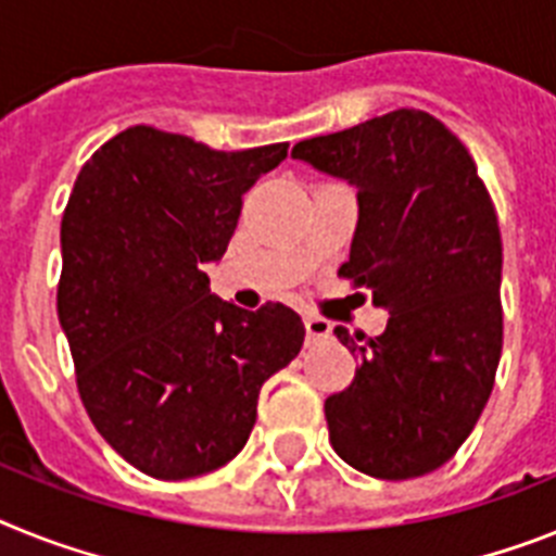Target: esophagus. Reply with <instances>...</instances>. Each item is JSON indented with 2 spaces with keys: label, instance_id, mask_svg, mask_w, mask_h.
<instances>
[{
  "label": "esophagus",
  "instance_id": "obj_1",
  "mask_svg": "<svg viewBox=\"0 0 556 556\" xmlns=\"http://www.w3.org/2000/svg\"><path fill=\"white\" fill-rule=\"evenodd\" d=\"M305 330H307V339H311V342H319V339H328V336L333 333V325H330L328 319H321V316L307 314Z\"/></svg>",
  "mask_w": 556,
  "mask_h": 556
}]
</instances>
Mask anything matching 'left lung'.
<instances>
[{"label":"left lung","mask_w":556,"mask_h":556,"mask_svg":"<svg viewBox=\"0 0 556 556\" xmlns=\"http://www.w3.org/2000/svg\"><path fill=\"white\" fill-rule=\"evenodd\" d=\"M291 157L356 189L339 274L390 314L376 339L336 328L358 367L325 401L330 444L370 478L435 472L478 424L501 362L503 245L486 186L464 143L421 110L307 138Z\"/></svg>","instance_id":"left-lung-1"}]
</instances>
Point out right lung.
I'll return each mask as SVG.
<instances>
[{"instance_id":"add662e5","label":"right lung","mask_w":556,"mask_h":556,"mask_svg":"<svg viewBox=\"0 0 556 556\" xmlns=\"http://www.w3.org/2000/svg\"><path fill=\"white\" fill-rule=\"evenodd\" d=\"M288 143L217 152L132 127L84 163L62 217L59 321L78 393L106 444L161 480L214 472L245 446L260 387L291 365L305 325L208 288L242 194Z\"/></svg>"}]
</instances>
